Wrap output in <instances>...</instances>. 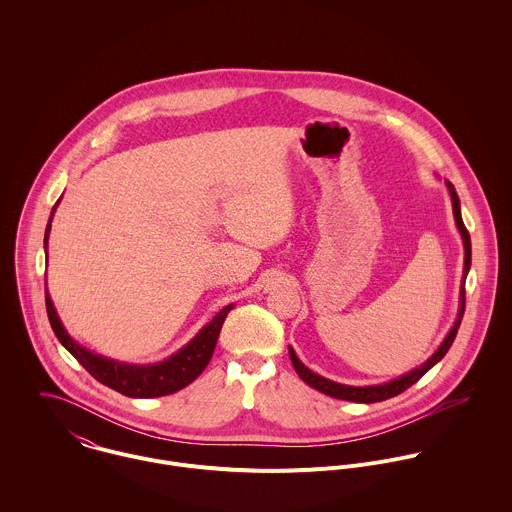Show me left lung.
Returning <instances> with one entry per match:
<instances>
[{
	"label": "left lung",
	"mask_w": 512,
	"mask_h": 512,
	"mask_svg": "<svg viewBox=\"0 0 512 512\" xmlns=\"http://www.w3.org/2000/svg\"><path fill=\"white\" fill-rule=\"evenodd\" d=\"M445 187L449 191V197H451V207H453V219H455V226L461 234V240H463V252H465V258H463V282H461V292H459V311H457V317H455V323L453 327L449 329V333L445 335V339L441 341V345L438 347V351L424 363V365L416 366L412 368L410 372H404L400 374L398 378L394 380H388V382H382V384H372V386H349V384H341V382H333L325 376H319L317 372L309 370L307 366L303 365L295 351L290 347V359H292L293 368L295 372L299 374V378L309 384L311 388L331 396V398H337V400H349V402H361V404H370V402H382V400H388L392 396H398L400 392H404L406 388H410L412 384H416L432 366L438 365L439 361L445 357V353L449 351L455 335H457V329H459V323L463 319V311H465V278L469 274V268H471V236L463 224L461 219V205H459V197L455 193V187L445 181Z\"/></svg>",
	"instance_id": "obj_1"
}]
</instances>
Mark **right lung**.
I'll return each mask as SVG.
<instances>
[{"mask_svg":"<svg viewBox=\"0 0 512 512\" xmlns=\"http://www.w3.org/2000/svg\"><path fill=\"white\" fill-rule=\"evenodd\" d=\"M57 205L53 207L47 228H45V252L49 246V232H51V222L55 217ZM45 303H47V315H49L51 327H53L57 339L61 341V345L98 382H102L104 386H108L124 396H130V398L167 396V394H173V392L185 388L187 384H191L209 365V361L215 353L217 341H219L222 323H224L228 311L234 307L232 303L222 307L219 313L185 347H181L171 357H167L159 363H153V365H130V363H120V361L102 357L94 351H88L78 341H74L73 337L69 335V331L65 329L63 321L59 319V313L53 305V299H51L47 288H45Z\"/></svg>","mask_w":512,"mask_h":512,"instance_id":"right-lung-1","label":"right lung"}]
</instances>
